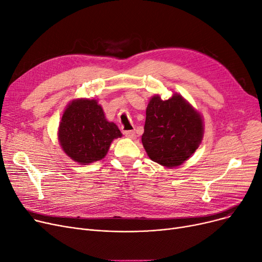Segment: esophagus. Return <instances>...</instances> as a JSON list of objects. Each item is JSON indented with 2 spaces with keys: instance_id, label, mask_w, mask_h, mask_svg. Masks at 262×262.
<instances>
[{
  "instance_id": "1",
  "label": "esophagus",
  "mask_w": 262,
  "mask_h": 262,
  "mask_svg": "<svg viewBox=\"0 0 262 262\" xmlns=\"http://www.w3.org/2000/svg\"><path fill=\"white\" fill-rule=\"evenodd\" d=\"M123 134H124V137H127V138H129V139H135V138H137V134H135V131H134V130L124 131Z\"/></svg>"
}]
</instances>
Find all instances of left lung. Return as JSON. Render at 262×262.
Returning <instances> with one entry per match:
<instances>
[{"label": "left lung", "mask_w": 262, "mask_h": 262, "mask_svg": "<svg viewBox=\"0 0 262 262\" xmlns=\"http://www.w3.org/2000/svg\"><path fill=\"white\" fill-rule=\"evenodd\" d=\"M203 122L180 95L162 101L155 96L146 108L142 143L149 158L166 167L181 165L196 150Z\"/></svg>", "instance_id": "1"}]
</instances>
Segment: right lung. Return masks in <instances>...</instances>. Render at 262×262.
Masks as SVG:
<instances>
[{
    "instance_id": "obj_1",
    "label": "right lung",
    "mask_w": 262,
    "mask_h": 262,
    "mask_svg": "<svg viewBox=\"0 0 262 262\" xmlns=\"http://www.w3.org/2000/svg\"><path fill=\"white\" fill-rule=\"evenodd\" d=\"M121 137L114 122L105 119L97 100L73 101L63 113L59 125V141L64 152L81 164L105 157L114 139Z\"/></svg>"
}]
</instances>
